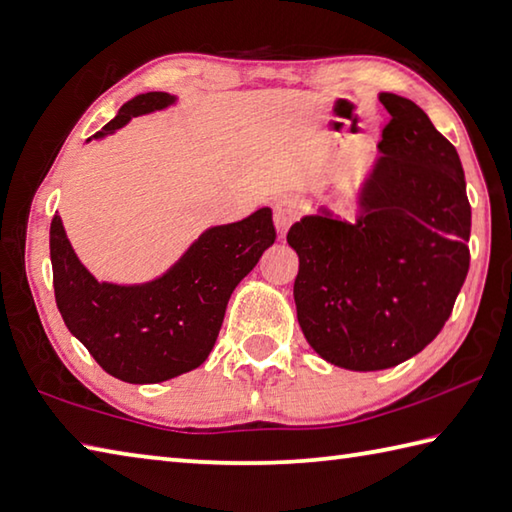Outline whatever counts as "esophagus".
<instances>
[{
  "label": "esophagus",
  "instance_id": "34e87169",
  "mask_svg": "<svg viewBox=\"0 0 512 512\" xmlns=\"http://www.w3.org/2000/svg\"><path fill=\"white\" fill-rule=\"evenodd\" d=\"M298 216H301V207H298V202L294 198H281L276 200L274 205V225L278 229V236H285L287 229L292 227V223H296Z\"/></svg>",
  "mask_w": 512,
  "mask_h": 512
}]
</instances>
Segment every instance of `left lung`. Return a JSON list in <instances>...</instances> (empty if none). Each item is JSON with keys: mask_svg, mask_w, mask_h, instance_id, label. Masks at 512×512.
Segmentation results:
<instances>
[{"mask_svg": "<svg viewBox=\"0 0 512 512\" xmlns=\"http://www.w3.org/2000/svg\"><path fill=\"white\" fill-rule=\"evenodd\" d=\"M379 100L392 120L359 220L323 211L287 231L307 343L359 372L394 368L435 339L470 267V202L457 149L412 100Z\"/></svg>", "mask_w": 512, "mask_h": 512, "instance_id": "obj_1", "label": "left lung"}]
</instances>
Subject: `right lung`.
<instances>
[{"label": "right lung", "instance_id": "add662e5", "mask_svg": "<svg viewBox=\"0 0 512 512\" xmlns=\"http://www.w3.org/2000/svg\"><path fill=\"white\" fill-rule=\"evenodd\" d=\"M173 98L136 95L104 124L113 133ZM272 209L205 231L169 272L147 285L98 283L77 260L60 216L51 220L55 303L69 332L104 372L127 383H160L205 363L223 325L229 296L274 245Z\"/></svg>", "mask_w": 512, "mask_h": 512}]
</instances>
